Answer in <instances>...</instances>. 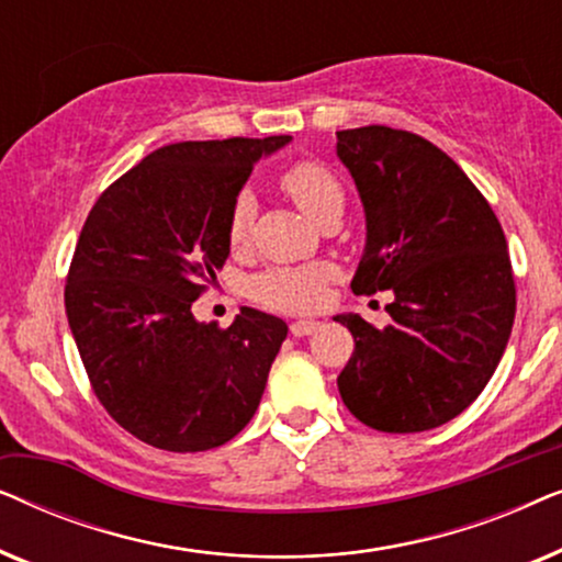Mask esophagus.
I'll return each instance as SVG.
<instances>
[{
  "mask_svg": "<svg viewBox=\"0 0 562 562\" xmlns=\"http://www.w3.org/2000/svg\"><path fill=\"white\" fill-rule=\"evenodd\" d=\"M317 327H319V322H314V319H296V322H291V335L294 337L312 335Z\"/></svg>",
  "mask_w": 562,
  "mask_h": 562,
  "instance_id": "esophagus-1",
  "label": "esophagus"
}]
</instances>
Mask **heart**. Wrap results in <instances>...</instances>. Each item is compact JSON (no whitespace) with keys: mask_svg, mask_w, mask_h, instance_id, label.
Returning a JSON list of instances; mask_svg holds the SVG:
<instances>
[{"mask_svg":"<svg viewBox=\"0 0 562 562\" xmlns=\"http://www.w3.org/2000/svg\"><path fill=\"white\" fill-rule=\"evenodd\" d=\"M281 189L302 206L304 214L317 222H325L333 214H342L345 191L329 166L314 158L294 160L279 176ZM252 222H256V199L248 191L235 196L227 220V240L233 248L248 245ZM327 279V268L322 266H281L260 273L250 283V294L258 304L281 312L314 310L322 299V283Z\"/></svg>","mask_w":562,"mask_h":562,"instance_id":"heart-1","label":"heart"}]
</instances>
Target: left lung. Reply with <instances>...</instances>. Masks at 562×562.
I'll return each mask as SVG.
<instances>
[{"label": "left lung", "mask_w": 562, "mask_h": 562, "mask_svg": "<svg viewBox=\"0 0 562 562\" xmlns=\"http://www.w3.org/2000/svg\"><path fill=\"white\" fill-rule=\"evenodd\" d=\"M337 158L366 210L350 289L394 291L389 327L335 317L356 340L337 389L363 425L425 432L479 398L509 342L517 289L504 229L463 168L425 137L340 130Z\"/></svg>", "instance_id": "1"}]
</instances>
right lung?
Returning <instances> with one entry per match:
<instances>
[{
	"label": "right lung",
	"instance_id": "right-lung-1",
	"mask_svg": "<svg viewBox=\"0 0 562 562\" xmlns=\"http://www.w3.org/2000/svg\"><path fill=\"white\" fill-rule=\"evenodd\" d=\"M289 140L164 145L83 222L66 279L68 327L99 402L153 448H220L258 409L286 322L243 306L220 329L196 322L191 304L225 266L229 210L252 166Z\"/></svg>",
	"mask_w": 562,
	"mask_h": 562
}]
</instances>
